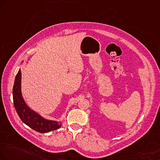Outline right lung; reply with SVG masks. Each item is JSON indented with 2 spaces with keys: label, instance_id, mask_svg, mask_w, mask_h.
<instances>
[{
  "label": "right lung",
  "instance_id": "add662e5",
  "mask_svg": "<svg viewBox=\"0 0 160 160\" xmlns=\"http://www.w3.org/2000/svg\"><path fill=\"white\" fill-rule=\"evenodd\" d=\"M13 102L17 113L23 123L39 133H47L58 129L62 122L45 119L35 110L31 109L25 102L21 92V71L19 69L14 82Z\"/></svg>",
  "mask_w": 160,
  "mask_h": 160
}]
</instances>
